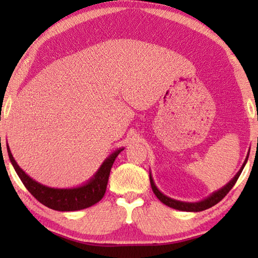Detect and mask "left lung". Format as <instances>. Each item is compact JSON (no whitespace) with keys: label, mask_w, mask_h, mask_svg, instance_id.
I'll use <instances>...</instances> for the list:
<instances>
[{"label":"left lung","mask_w":258,"mask_h":258,"mask_svg":"<svg viewBox=\"0 0 258 258\" xmlns=\"http://www.w3.org/2000/svg\"><path fill=\"white\" fill-rule=\"evenodd\" d=\"M248 157H249V154H247V157L243 161L241 168L239 169V172L235 174L234 177L228 183V184H225L223 187H221L220 190L213 192L211 196H208L207 198H205L204 200H202V202L185 203V202H180V200H175L173 198L167 197V196L161 194V192L158 190V187L156 186L155 182H154V178H152L151 173H150V184H151V187H152V191H154L156 197L158 198L161 203L165 204L166 206L174 208V209H177V211H183V212H202V211H205V209L211 208V207L214 206V205L220 203L221 200L223 199L226 195H228V192L231 189H232L233 185L235 184V182H237V180L239 178L240 174H241L244 165H246V163H247Z\"/></svg>","instance_id":"8db88e82"}]
</instances>
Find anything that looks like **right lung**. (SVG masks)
<instances>
[{"label":"right lung","instance_id":"right-lung-1","mask_svg":"<svg viewBox=\"0 0 258 258\" xmlns=\"http://www.w3.org/2000/svg\"><path fill=\"white\" fill-rule=\"evenodd\" d=\"M7 149L9 158H10L11 164L18 174L21 182L38 202L46 207L54 209V211L74 212L93 206L94 204L99 203L103 198L113 161L119 155V152L124 150V148H119L107 157L97 173L84 184L76 187H68V189L50 187L33 180L17 164L9 146H7Z\"/></svg>","mask_w":258,"mask_h":258}]
</instances>
